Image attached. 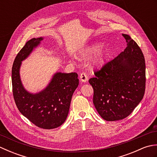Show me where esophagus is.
Instances as JSON below:
<instances>
[{"label":"esophagus","mask_w":157,"mask_h":157,"mask_svg":"<svg viewBox=\"0 0 157 157\" xmlns=\"http://www.w3.org/2000/svg\"><path fill=\"white\" fill-rule=\"evenodd\" d=\"M80 80L82 82H86L88 81V76L86 73H82L80 76H79Z\"/></svg>","instance_id":"obj_1"}]
</instances>
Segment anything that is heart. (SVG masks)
<instances>
[{"instance_id": "1", "label": "heart", "mask_w": 157, "mask_h": 157, "mask_svg": "<svg viewBox=\"0 0 157 157\" xmlns=\"http://www.w3.org/2000/svg\"><path fill=\"white\" fill-rule=\"evenodd\" d=\"M103 46L104 43L102 42L93 43L79 51V57L82 59H88L96 53L97 54L92 60V64L97 67H102L107 62L111 55V51L109 48Z\"/></svg>"}]
</instances>
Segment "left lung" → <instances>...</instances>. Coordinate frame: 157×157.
Here are the masks:
<instances>
[{
  "label": "left lung",
  "mask_w": 157,
  "mask_h": 157,
  "mask_svg": "<svg viewBox=\"0 0 157 157\" xmlns=\"http://www.w3.org/2000/svg\"><path fill=\"white\" fill-rule=\"evenodd\" d=\"M124 51L109 62L95 78L89 79L94 89L93 103L102 119L108 121L129 116L144 97L146 65L140 48L128 34Z\"/></svg>",
  "instance_id": "obj_1"
}]
</instances>
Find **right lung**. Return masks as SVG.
I'll list each match as a JSON object with an SVG mask.
<instances>
[{
	"instance_id": "right-lung-1",
	"label": "right lung",
	"mask_w": 157,
	"mask_h": 157,
	"mask_svg": "<svg viewBox=\"0 0 157 157\" xmlns=\"http://www.w3.org/2000/svg\"><path fill=\"white\" fill-rule=\"evenodd\" d=\"M43 40V37L29 40L16 56L12 67L13 93L17 107L23 116L39 128L51 129L65 121L79 79L76 73L56 72L41 91L32 93L24 88L20 77L22 61Z\"/></svg>"
}]
</instances>
